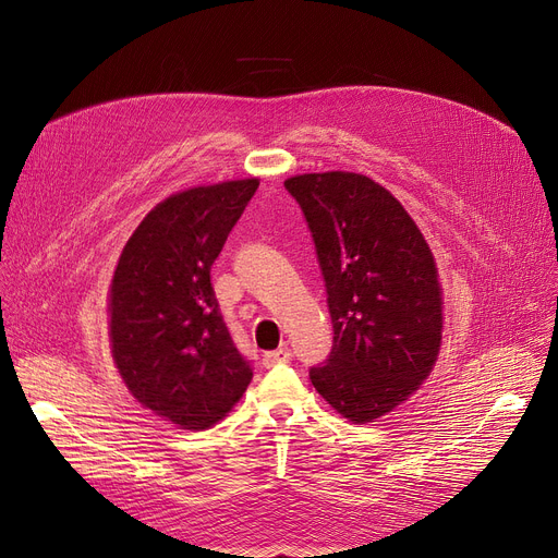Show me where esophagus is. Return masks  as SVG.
<instances>
[{"label": "esophagus", "mask_w": 558, "mask_h": 558, "mask_svg": "<svg viewBox=\"0 0 558 558\" xmlns=\"http://www.w3.org/2000/svg\"><path fill=\"white\" fill-rule=\"evenodd\" d=\"M291 350L289 348H278V350H274V352H267L265 354V365L267 367H274V365H280V363H289L291 361Z\"/></svg>", "instance_id": "esophagus-1"}]
</instances>
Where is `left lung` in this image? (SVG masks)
Here are the masks:
<instances>
[{
    "instance_id": "8db88e82",
    "label": "left lung",
    "mask_w": 558,
    "mask_h": 558,
    "mask_svg": "<svg viewBox=\"0 0 558 558\" xmlns=\"http://www.w3.org/2000/svg\"><path fill=\"white\" fill-rule=\"evenodd\" d=\"M312 231L333 327L331 352L310 367L318 395L354 424L411 397L439 354L441 291L413 217L365 174L284 181Z\"/></svg>"
}]
</instances>
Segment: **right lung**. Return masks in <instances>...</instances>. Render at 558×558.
I'll use <instances>...</instances> for the list:
<instances>
[{
  "label": "right lung",
  "mask_w": 558,
  "mask_h": 558,
  "mask_svg": "<svg viewBox=\"0 0 558 558\" xmlns=\"http://www.w3.org/2000/svg\"><path fill=\"white\" fill-rule=\"evenodd\" d=\"M259 181L170 195L128 240L109 291V343L138 403L204 430L227 417L253 379L210 284V267Z\"/></svg>",
  "instance_id": "1"
}]
</instances>
